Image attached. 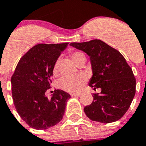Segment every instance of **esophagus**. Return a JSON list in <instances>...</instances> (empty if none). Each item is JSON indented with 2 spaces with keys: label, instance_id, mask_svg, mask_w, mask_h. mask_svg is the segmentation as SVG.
I'll return each instance as SVG.
<instances>
[{
  "label": "esophagus",
  "instance_id": "34e87169",
  "mask_svg": "<svg viewBox=\"0 0 146 146\" xmlns=\"http://www.w3.org/2000/svg\"><path fill=\"white\" fill-rule=\"evenodd\" d=\"M81 96V94H71L72 97H79Z\"/></svg>",
  "mask_w": 146,
  "mask_h": 146
}]
</instances>
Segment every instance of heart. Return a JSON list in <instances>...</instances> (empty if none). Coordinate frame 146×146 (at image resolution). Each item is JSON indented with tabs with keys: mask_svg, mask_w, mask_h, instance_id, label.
<instances>
[{
	"mask_svg": "<svg viewBox=\"0 0 146 146\" xmlns=\"http://www.w3.org/2000/svg\"><path fill=\"white\" fill-rule=\"evenodd\" d=\"M70 56L76 64L82 62H85L86 57L83 52L80 51H71L70 52ZM59 58L55 62L52 67V73L54 75H57L59 68ZM86 77L84 76H65L62 77L58 82V85L62 90H65L69 93H76L81 90L83 84L86 82Z\"/></svg>",
	"mask_w": 146,
	"mask_h": 146,
	"instance_id": "heart-1",
	"label": "heart"
}]
</instances>
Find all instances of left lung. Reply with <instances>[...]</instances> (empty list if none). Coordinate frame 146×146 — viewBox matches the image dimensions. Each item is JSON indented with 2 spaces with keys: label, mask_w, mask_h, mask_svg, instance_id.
Here are the masks:
<instances>
[{
  "label": "left lung",
  "mask_w": 146,
  "mask_h": 146,
  "mask_svg": "<svg viewBox=\"0 0 146 146\" xmlns=\"http://www.w3.org/2000/svg\"><path fill=\"white\" fill-rule=\"evenodd\" d=\"M71 46L82 50L90 57L93 76L89 85L100 94H94V101L84 108L93 121L110 123L123 117L136 93V79L124 56L100 39L73 42Z\"/></svg>",
  "instance_id": "1"
}]
</instances>
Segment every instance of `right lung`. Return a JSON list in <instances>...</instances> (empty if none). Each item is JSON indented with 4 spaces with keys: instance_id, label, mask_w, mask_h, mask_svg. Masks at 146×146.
<instances>
[{
    "instance_id": "1",
    "label": "right lung",
    "mask_w": 146,
    "mask_h": 146,
    "mask_svg": "<svg viewBox=\"0 0 146 146\" xmlns=\"http://www.w3.org/2000/svg\"><path fill=\"white\" fill-rule=\"evenodd\" d=\"M67 44L35 45L21 58L12 76L15 107L22 119L34 129L49 128L63 118L70 94L55 89L49 100L45 93L51 88L53 64Z\"/></svg>"
}]
</instances>
